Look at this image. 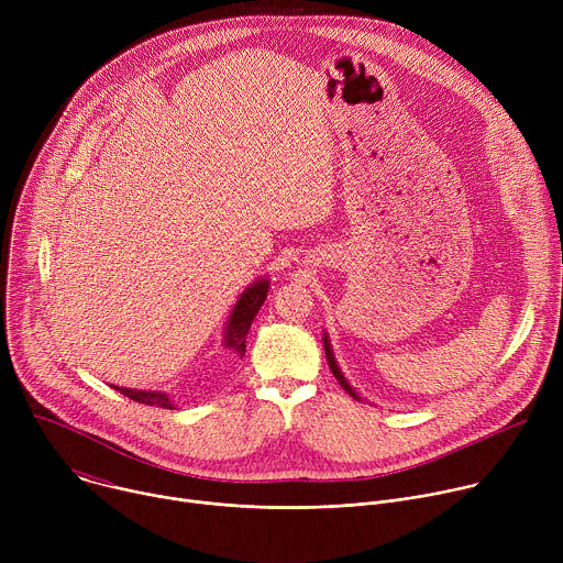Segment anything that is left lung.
Segmentation results:
<instances>
[{"label":"left lung","mask_w":563,"mask_h":563,"mask_svg":"<svg viewBox=\"0 0 563 563\" xmlns=\"http://www.w3.org/2000/svg\"><path fill=\"white\" fill-rule=\"evenodd\" d=\"M325 341V356H328V363H330V367H332V374L336 376V380L341 383V387L347 391V394H352V398H358V394L350 387V383L345 380V376L341 374V369H339V365H336V361H334V354H332V347H330V341H328V336L323 339Z\"/></svg>","instance_id":"left-lung-1"}]
</instances>
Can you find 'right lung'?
Here are the masks:
<instances>
[{"mask_svg":"<svg viewBox=\"0 0 563 563\" xmlns=\"http://www.w3.org/2000/svg\"><path fill=\"white\" fill-rule=\"evenodd\" d=\"M267 289L269 283L267 280H258L252 287H247V291L238 298L229 325H227V334H224V347H229L231 352L243 356L245 354V343H247V334L250 328L254 323V318L258 313V309L263 307L265 298H267ZM115 387V385H111ZM120 394L129 396L135 404H144L151 408H165V410H174V400L165 394V391H144V389H129V387H115Z\"/></svg>","mask_w":563,"mask_h":563,"instance_id":"right-lung-1","label":"right lung"}]
</instances>
